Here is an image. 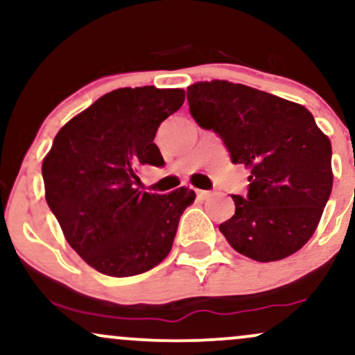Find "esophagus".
<instances>
[{"label": "esophagus", "mask_w": 355, "mask_h": 355, "mask_svg": "<svg viewBox=\"0 0 355 355\" xmlns=\"http://www.w3.org/2000/svg\"><path fill=\"white\" fill-rule=\"evenodd\" d=\"M195 193H197V197L200 198V200H207V198L210 197V191L207 190H195Z\"/></svg>", "instance_id": "1"}]
</instances>
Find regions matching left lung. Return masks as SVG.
<instances>
[{"label": "left lung", "mask_w": 355, "mask_h": 355, "mask_svg": "<svg viewBox=\"0 0 355 355\" xmlns=\"http://www.w3.org/2000/svg\"><path fill=\"white\" fill-rule=\"evenodd\" d=\"M190 115L222 138L232 164L250 168L247 197L218 229L239 254L274 262L315 232L332 191V146L312 113L270 93L203 81L187 88Z\"/></svg>", "instance_id": "obj_1"}]
</instances>
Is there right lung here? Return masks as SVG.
Listing matches in <instances>:
<instances>
[{
    "instance_id": "add662e5",
    "label": "right lung",
    "mask_w": 355,
    "mask_h": 355,
    "mask_svg": "<svg viewBox=\"0 0 355 355\" xmlns=\"http://www.w3.org/2000/svg\"><path fill=\"white\" fill-rule=\"evenodd\" d=\"M185 101L183 89L118 88L71 118L43 160L46 202L68 243L112 277L144 274L168 255L195 191L135 189L144 165L164 166L153 144L162 121Z\"/></svg>"
}]
</instances>
